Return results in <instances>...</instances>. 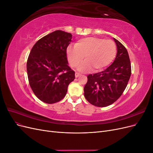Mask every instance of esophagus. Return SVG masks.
I'll use <instances>...</instances> for the list:
<instances>
[{
	"mask_svg": "<svg viewBox=\"0 0 153 153\" xmlns=\"http://www.w3.org/2000/svg\"><path fill=\"white\" fill-rule=\"evenodd\" d=\"M81 75V74L80 73H78V72H76L75 73V77H78L79 76H80Z\"/></svg>",
	"mask_w": 153,
	"mask_h": 153,
	"instance_id": "1",
	"label": "esophagus"
}]
</instances>
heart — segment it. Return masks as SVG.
Returning <instances> with one entry per match:
<instances>
[{"instance_id":"heart-1","label":"heart","mask_w":153,"mask_h":153,"mask_svg":"<svg viewBox=\"0 0 153 153\" xmlns=\"http://www.w3.org/2000/svg\"><path fill=\"white\" fill-rule=\"evenodd\" d=\"M67 57L72 67H77L84 60L85 62L79 68L81 71L92 68L94 72L103 70L112 62L117 53L114 41L96 37H87L78 40L75 47L69 46Z\"/></svg>"}]
</instances>
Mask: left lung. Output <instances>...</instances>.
I'll use <instances>...</instances> for the list:
<instances>
[{"instance_id":"left-lung-1","label":"left lung","mask_w":153,"mask_h":153,"mask_svg":"<svg viewBox=\"0 0 153 153\" xmlns=\"http://www.w3.org/2000/svg\"><path fill=\"white\" fill-rule=\"evenodd\" d=\"M116 57L105 70L87 76L84 91L89 102L98 107H105L116 101L128 85L131 73L130 60L126 48L118 40Z\"/></svg>"}]
</instances>
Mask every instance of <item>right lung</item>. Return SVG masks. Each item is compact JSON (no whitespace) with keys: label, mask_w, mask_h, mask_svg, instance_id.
I'll return each instance as SVG.
<instances>
[{"label":"right lung","mask_w":153,"mask_h":153,"mask_svg":"<svg viewBox=\"0 0 153 153\" xmlns=\"http://www.w3.org/2000/svg\"><path fill=\"white\" fill-rule=\"evenodd\" d=\"M71 33L55 30L39 39L32 47L27 62L29 85L37 98L48 104L66 96L69 84L75 78L68 65L66 50Z\"/></svg>","instance_id":"right-lung-1"}]
</instances>
